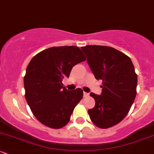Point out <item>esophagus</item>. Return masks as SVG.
Listing matches in <instances>:
<instances>
[{
	"instance_id": "1",
	"label": "esophagus",
	"mask_w": 154,
	"mask_h": 154,
	"mask_svg": "<svg viewBox=\"0 0 154 154\" xmlns=\"http://www.w3.org/2000/svg\"><path fill=\"white\" fill-rule=\"evenodd\" d=\"M83 95H84V97H88V95H89V94H88V93H85V92H84V93H83Z\"/></svg>"
}]
</instances>
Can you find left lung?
<instances>
[{"instance_id": "left-lung-1", "label": "left lung", "mask_w": 154, "mask_h": 154, "mask_svg": "<svg viewBox=\"0 0 154 154\" xmlns=\"http://www.w3.org/2000/svg\"><path fill=\"white\" fill-rule=\"evenodd\" d=\"M81 49L96 79L102 80V93L90 95L95 105L88 114L95 126L106 129L117 125L128 114L135 100L137 76L131 59L114 48L86 45Z\"/></svg>"}]
</instances>
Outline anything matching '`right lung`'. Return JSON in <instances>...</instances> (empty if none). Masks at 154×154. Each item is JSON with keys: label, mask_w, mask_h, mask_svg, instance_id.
<instances>
[{"label": "right lung", "mask_w": 154, "mask_h": 154, "mask_svg": "<svg viewBox=\"0 0 154 154\" xmlns=\"http://www.w3.org/2000/svg\"><path fill=\"white\" fill-rule=\"evenodd\" d=\"M85 60L77 46L49 48L31 59L24 77L25 98L43 125L60 129L69 122L83 91L81 88L68 91L63 87L62 79L69 77L72 67Z\"/></svg>", "instance_id": "add662e5"}]
</instances>
